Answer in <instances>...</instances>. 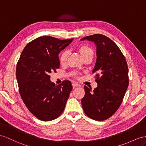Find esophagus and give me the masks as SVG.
I'll return each instance as SVG.
<instances>
[{"mask_svg":"<svg viewBox=\"0 0 146 146\" xmlns=\"http://www.w3.org/2000/svg\"><path fill=\"white\" fill-rule=\"evenodd\" d=\"M72 86H73V88H75V87H80V86H80V84H76V83H73V84H72Z\"/></svg>","mask_w":146,"mask_h":146,"instance_id":"esophagus-1","label":"esophagus"}]
</instances>
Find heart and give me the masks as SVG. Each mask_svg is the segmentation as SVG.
I'll return each instance as SVG.
<instances>
[{
  "instance_id": "b5f03b06",
  "label": "heart",
  "mask_w": 146,
  "mask_h": 146,
  "mask_svg": "<svg viewBox=\"0 0 146 146\" xmlns=\"http://www.w3.org/2000/svg\"><path fill=\"white\" fill-rule=\"evenodd\" d=\"M77 50L79 52L82 58H84L86 57H91L92 58L93 55H94V52H93L92 48L86 45H81L79 47H78ZM68 57V52L67 50L63 51L60 55L59 57V62L61 64H65L66 62L67 58Z\"/></svg>"
}]
</instances>
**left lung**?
Instances as JSON below:
<instances>
[{
  "instance_id": "8db88e82",
  "label": "left lung",
  "mask_w": 146,
  "mask_h": 146,
  "mask_svg": "<svg viewBox=\"0 0 146 146\" xmlns=\"http://www.w3.org/2000/svg\"><path fill=\"white\" fill-rule=\"evenodd\" d=\"M94 42L97 46V60L92 73L98 87L94 90L84 86L81 99L88 117L103 121L113 115L124 98L129 84L128 67L125 56L113 40L100 34L83 37L81 40Z\"/></svg>"
}]
</instances>
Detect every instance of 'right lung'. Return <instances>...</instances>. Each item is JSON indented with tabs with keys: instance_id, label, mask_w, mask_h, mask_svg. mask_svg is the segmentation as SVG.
I'll list each match as a JSON object with an SVG mask.
<instances>
[{
	"instance_id": "add662e5",
	"label": "right lung",
	"mask_w": 146,
	"mask_h": 146,
	"mask_svg": "<svg viewBox=\"0 0 146 146\" xmlns=\"http://www.w3.org/2000/svg\"><path fill=\"white\" fill-rule=\"evenodd\" d=\"M73 40L39 37L26 46L18 60L16 76L20 96L29 111L40 120H53L65 109L72 83L65 80L55 85L49 74L59 68L58 54Z\"/></svg>"
}]
</instances>
